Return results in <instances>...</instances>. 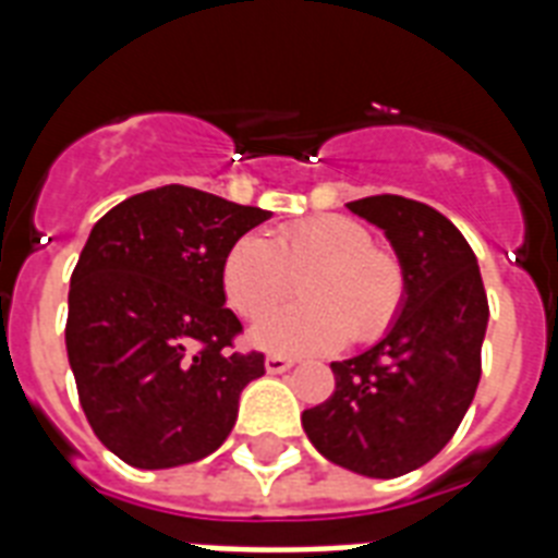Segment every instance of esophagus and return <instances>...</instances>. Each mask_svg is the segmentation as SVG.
<instances>
[{"mask_svg": "<svg viewBox=\"0 0 558 558\" xmlns=\"http://www.w3.org/2000/svg\"><path fill=\"white\" fill-rule=\"evenodd\" d=\"M295 365L292 359H283V356H266V371L269 373H287L289 367Z\"/></svg>", "mask_w": 558, "mask_h": 558, "instance_id": "1", "label": "esophagus"}]
</instances>
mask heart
<instances>
[{
	"label": "heart",
	"instance_id": "b5f03b06",
	"mask_svg": "<svg viewBox=\"0 0 558 558\" xmlns=\"http://www.w3.org/2000/svg\"><path fill=\"white\" fill-rule=\"evenodd\" d=\"M298 277L305 301L270 314ZM222 289L240 315L270 314L252 327V344L315 356L388 330L405 298V271L393 254L373 245L362 222L330 214L278 228L269 243L240 236L222 260Z\"/></svg>",
	"mask_w": 558,
	"mask_h": 558
}]
</instances>
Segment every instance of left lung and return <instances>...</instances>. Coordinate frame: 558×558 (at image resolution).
Segmentation results:
<instances>
[{
	"label": "left lung",
	"instance_id": "8db88e82",
	"mask_svg": "<svg viewBox=\"0 0 558 558\" xmlns=\"http://www.w3.org/2000/svg\"><path fill=\"white\" fill-rule=\"evenodd\" d=\"M348 208L385 231L405 298L373 348L332 362V397L301 423L336 466L385 481L428 463L458 432L481 381L489 304L472 245L440 210L393 193Z\"/></svg>",
	"mask_w": 558,
	"mask_h": 558
}]
</instances>
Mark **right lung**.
<instances>
[{
    "mask_svg": "<svg viewBox=\"0 0 558 558\" xmlns=\"http://www.w3.org/2000/svg\"><path fill=\"white\" fill-rule=\"evenodd\" d=\"M271 210L165 185L95 222L69 287L65 350L92 432L135 469H173L217 451L236 402L263 376L234 353L228 248Z\"/></svg>",
    "mask_w": 558,
    "mask_h": 558,
    "instance_id": "right-lung-1",
    "label": "right lung"
}]
</instances>
